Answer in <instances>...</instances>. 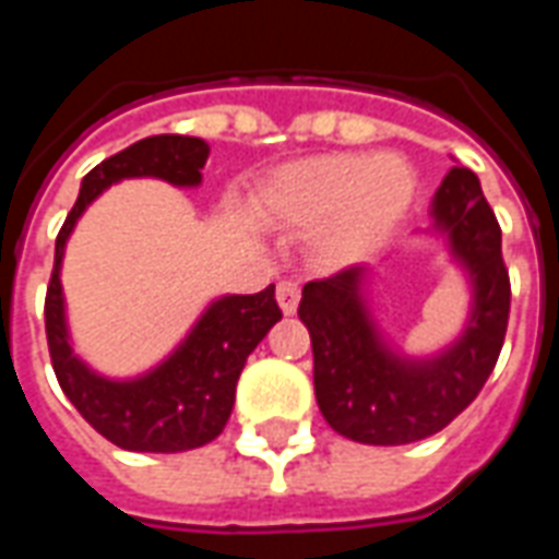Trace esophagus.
<instances>
[{
    "label": "esophagus",
    "instance_id": "34e87169",
    "mask_svg": "<svg viewBox=\"0 0 559 559\" xmlns=\"http://www.w3.org/2000/svg\"><path fill=\"white\" fill-rule=\"evenodd\" d=\"M275 296H278V308L284 314H296V308H299V287H296L293 281H281Z\"/></svg>",
    "mask_w": 559,
    "mask_h": 559
}]
</instances>
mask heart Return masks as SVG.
Here are the masks:
<instances>
[{"label": "heart", "mask_w": 559, "mask_h": 559, "mask_svg": "<svg viewBox=\"0 0 559 559\" xmlns=\"http://www.w3.org/2000/svg\"><path fill=\"white\" fill-rule=\"evenodd\" d=\"M419 197V176L395 152H326L290 160L257 194L260 215L281 230H319L317 263L347 269L399 233Z\"/></svg>", "instance_id": "obj_1"}]
</instances>
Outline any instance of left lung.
I'll use <instances>...</instances> for the list:
<instances>
[{
	"instance_id": "obj_1",
	"label": "left lung",
	"mask_w": 559,
	"mask_h": 559,
	"mask_svg": "<svg viewBox=\"0 0 559 559\" xmlns=\"http://www.w3.org/2000/svg\"><path fill=\"white\" fill-rule=\"evenodd\" d=\"M428 233L443 236L469 284L467 323L431 356H407L380 332L365 266L305 284L299 320L314 347V395L323 419L368 445H404L443 431L491 377L509 323V272L500 224L479 176L452 167L431 200Z\"/></svg>"
}]
</instances>
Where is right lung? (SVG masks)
<instances>
[{"mask_svg":"<svg viewBox=\"0 0 559 559\" xmlns=\"http://www.w3.org/2000/svg\"><path fill=\"white\" fill-rule=\"evenodd\" d=\"M206 140L158 134L122 148L83 176L74 209L56 236L44 323L59 386L95 431L128 452H185L212 443L230 419L248 356L281 320L275 284L251 296H218L197 317L179 347L138 377L98 374L71 344L62 293V257L80 215L122 179H164L176 188L203 182Z\"/></svg>","mask_w":559,"mask_h":559,"instance_id":"add662e5","label":"right lung"}]
</instances>
